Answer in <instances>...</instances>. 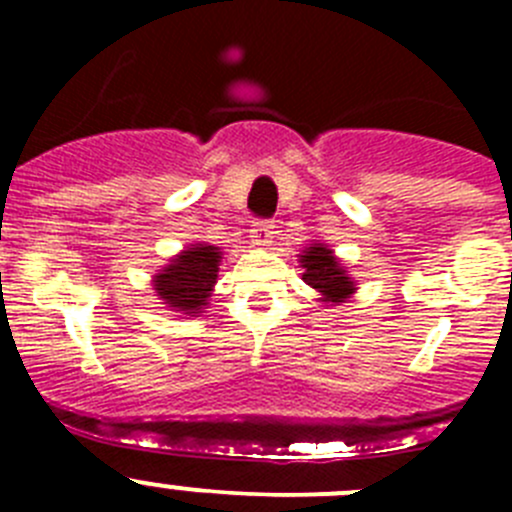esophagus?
<instances>
[{"label":"esophagus","instance_id":"34e87169","mask_svg":"<svg viewBox=\"0 0 512 512\" xmlns=\"http://www.w3.org/2000/svg\"><path fill=\"white\" fill-rule=\"evenodd\" d=\"M252 242H255L257 247H270L272 242V235H275V220H257L255 225H252Z\"/></svg>","mask_w":512,"mask_h":512}]
</instances>
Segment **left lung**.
Listing matches in <instances>:
<instances>
[{
	"mask_svg": "<svg viewBox=\"0 0 512 512\" xmlns=\"http://www.w3.org/2000/svg\"><path fill=\"white\" fill-rule=\"evenodd\" d=\"M302 267V280L322 294V302H344L354 292L352 277H347L332 250H327L324 245L309 247L302 255Z\"/></svg>",
	"mask_w": 512,
	"mask_h": 512,
	"instance_id": "left-lung-1",
	"label": "left lung"
}]
</instances>
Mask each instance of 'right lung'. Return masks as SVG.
Masks as SVG:
<instances>
[{
	"label": "right lung",
	"mask_w": 512,
	"mask_h": 512,
	"mask_svg": "<svg viewBox=\"0 0 512 512\" xmlns=\"http://www.w3.org/2000/svg\"><path fill=\"white\" fill-rule=\"evenodd\" d=\"M218 262V247H188L183 255L170 260V265L156 275L158 297L178 312L198 314V309L208 304L205 299L210 297V289L218 280Z\"/></svg>",
	"instance_id": "right-lung-1"
}]
</instances>
